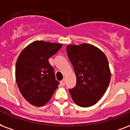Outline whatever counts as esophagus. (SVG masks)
I'll return each mask as SVG.
<instances>
[{"label":"esophagus","mask_w":130,"mask_h":130,"mask_svg":"<svg viewBox=\"0 0 130 130\" xmlns=\"http://www.w3.org/2000/svg\"><path fill=\"white\" fill-rule=\"evenodd\" d=\"M60 84H61V85L62 86H64L65 85V80L64 79H63L61 82H60Z\"/></svg>","instance_id":"obj_1"}]
</instances>
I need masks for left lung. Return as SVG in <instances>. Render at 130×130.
Returning a JSON list of instances; mask_svg holds the SVG:
<instances>
[{"label":"left lung","instance_id":"obj_1","mask_svg":"<svg viewBox=\"0 0 130 130\" xmlns=\"http://www.w3.org/2000/svg\"><path fill=\"white\" fill-rule=\"evenodd\" d=\"M68 57L76 76V86L69 89L74 103L89 107L104 95L110 81L108 62L103 52L90 44L66 47Z\"/></svg>","mask_w":130,"mask_h":130}]
</instances>
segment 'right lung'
Wrapping results in <instances>:
<instances>
[{
  "label": "right lung",
  "instance_id": "add662e5",
  "mask_svg": "<svg viewBox=\"0 0 130 130\" xmlns=\"http://www.w3.org/2000/svg\"><path fill=\"white\" fill-rule=\"evenodd\" d=\"M62 46L60 43L36 41L24 48L15 66V79L20 91L29 103L42 106L58 88L54 69L49 58Z\"/></svg>",
  "mask_w": 130,
  "mask_h": 130
}]
</instances>
